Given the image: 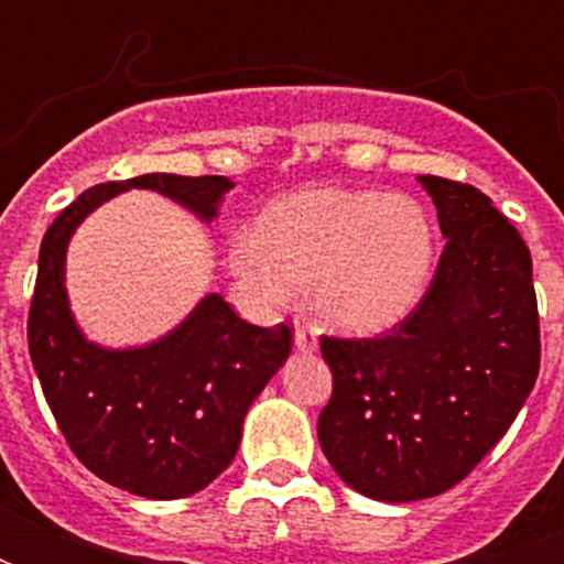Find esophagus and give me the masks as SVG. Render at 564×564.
<instances>
[{
  "instance_id": "34e87169",
  "label": "esophagus",
  "mask_w": 564,
  "mask_h": 564,
  "mask_svg": "<svg viewBox=\"0 0 564 564\" xmlns=\"http://www.w3.org/2000/svg\"><path fill=\"white\" fill-rule=\"evenodd\" d=\"M316 327L310 325H299L295 327V348H299L301 354H313L316 351Z\"/></svg>"
}]
</instances>
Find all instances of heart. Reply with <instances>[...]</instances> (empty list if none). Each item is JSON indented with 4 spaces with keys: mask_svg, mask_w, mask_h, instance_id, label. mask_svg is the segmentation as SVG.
Masks as SVG:
<instances>
[{
    "mask_svg": "<svg viewBox=\"0 0 564 564\" xmlns=\"http://www.w3.org/2000/svg\"><path fill=\"white\" fill-rule=\"evenodd\" d=\"M230 269L265 295L307 290L325 325L380 334L419 307L436 263V228L412 195L313 187L274 198L257 234H239Z\"/></svg>",
    "mask_w": 564,
    "mask_h": 564,
    "instance_id": "1",
    "label": "heart"
}]
</instances>
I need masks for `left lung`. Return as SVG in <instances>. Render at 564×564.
<instances>
[{
	"label": "left lung",
	"mask_w": 564,
	"mask_h": 564,
	"mask_svg": "<svg viewBox=\"0 0 564 564\" xmlns=\"http://www.w3.org/2000/svg\"><path fill=\"white\" fill-rule=\"evenodd\" d=\"M445 251L401 325L371 339L322 336L334 375L318 415L327 463L386 503L454 489L498 445L542 360L533 257L471 184L421 175Z\"/></svg>",
	"instance_id": "left-lung-1"
}]
</instances>
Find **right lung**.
I'll return each instance as SVG.
<instances>
[{
  "mask_svg": "<svg viewBox=\"0 0 564 564\" xmlns=\"http://www.w3.org/2000/svg\"><path fill=\"white\" fill-rule=\"evenodd\" d=\"M131 187L158 189L210 221L234 184L152 172L84 189L40 246L29 354L75 456L117 489L175 500L202 491L237 456L248 406L290 357L292 330L248 325L221 295H207L152 345L110 351L87 343L66 301V246L87 213Z\"/></svg>",
  "mask_w": 564,
  "mask_h": 564,
  "instance_id": "add662e5",
  "label": "right lung"
}]
</instances>
